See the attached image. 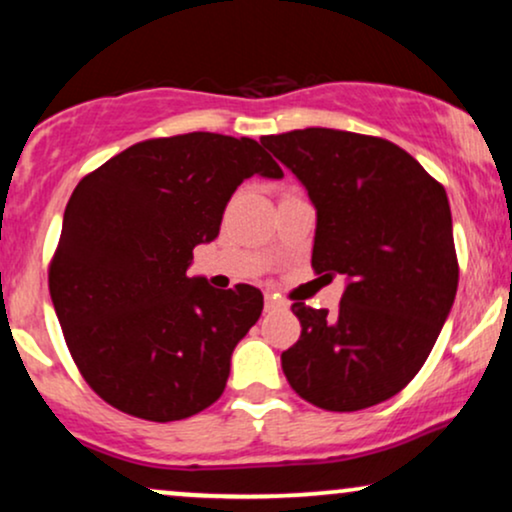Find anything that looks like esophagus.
<instances>
[{"instance_id":"esophagus-1","label":"esophagus","mask_w":512,"mask_h":512,"mask_svg":"<svg viewBox=\"0 0 512 512\" xmlns=\"http://www.w3.org/2000/svg\"><path fill=\"white\" fill-rule=\"evenodd\" d=\"M264 305H267V310H276V308H286V303L281 301V298H276V296H272V293H267V296H264Z\"/></svg>"}]
</instances>
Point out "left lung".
<instances>
[{
	"label": "left lung",
	"instance_id": "8db88e82",
	"mask_svg": "<svg viewBox=\"0 0 512 512\" xmlns=\"http://www.w3.org/2000/svg\"><path fill=\"white\" fill-rule=\"evenodd\" d=\"M260 142L317 209L313 269L349 279L337 313L293 303L301 337L281 368L305 402L358 411L395 397L436 344L457 293L448 195L397 144L308 127Z\"/></svg>",
	"mask_w": 512,
	"mask_h": 512
}]
</instances>
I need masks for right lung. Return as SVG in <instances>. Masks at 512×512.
I'll return each instance as SVG.
<instances>
[{
    "label": "right lung",
    "mask_w": 512,
    "mask_h": 512,
    "mask_svg": "<svg viewBox=\"0 0 512 512\" xmlns=\"http://www.w3.org/2000/svg\"><path fill=\"white\" fill-rule=\"evenodd\" d=\"M252 175L284 170L255 139L190 132L129 146L76 185L50 298L76 368L110 407L168 424L221 397L264 298L250 284L214 289L187 267Z\"/></svg>",
    "instance_id": "add662e5"
}]
</instances>
